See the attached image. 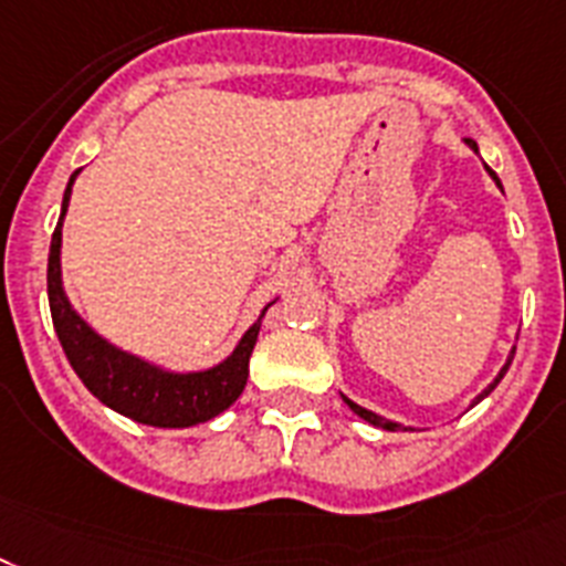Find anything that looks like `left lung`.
Listing matches in <instances>:
<instances>
[{"mask_svg": "<svg viewBox=\"0 0 566 566\" xmlns=\"http://www.w3.org/2000/svg\"><path fill=\"white\" fill-rule=\"evenodd\" d=\"M469 144H472V140H469ZM472 149H474V151H478V146H474V144H472ZM489 172H492V169H489ZM492 178H495V180H497V175H495V172H492ZM497 187H501V180H497ZM510 365H512V356H510V363L503 365V371H501V374H497V379H495V382H492V386H489V388H486V391H483V394H481V397H478V400H474V402H481V400H483V397H486V394H489V391H492V388H495V386H497V382H501V379H503V374H506V368H510ZM342 400L348 402V406H350V411H354V415H359V417H363V420L374 422V426H379V429H388V431H397V429H402L400 422L382 420V417H379V415H374V411H368V408H363V406H356V402H350V400H348V397H342ZM474 402H472V406H474Z\"/></svg>", "mask_w": 566, "mask_h": 566, "instance_id": "left-lung-1", "label": "left lung"}]
</instances>
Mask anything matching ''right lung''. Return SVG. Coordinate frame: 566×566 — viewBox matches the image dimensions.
I'll return each mask as SVG.
<instances>
[{"mask_svg": "<svg viewBox=\"0 0 566 566\" xmlns=\"http://www.w3.org/2000/svg\"><path fill=\"white\" fill-rule=\"evenodd\" d=\"M80 172V169H77ZM71 175L63 195V212L51 235L49 253V305L54 331L60 336L71 368L83 379V386L106 402L108 408L120 411L129 420L158 429H187L195 422H207L218 417L224 408L239 400L247 386V365L259 339V325H253L241 336L239 348L227 356L224 363L198 374H169L155 365L144 363L132 354H123L106 339H99L92 327L80 319L69 305L60 275V244H63V218L69 210Z\"/></svg>", "mask_w": 566, "mask_h": 566, "instance_id": "obj_1", "label": "right lung"}]
</instances>
